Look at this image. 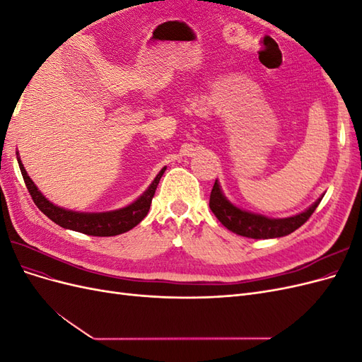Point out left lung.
<instances>
[{
    "label": "left lung",
    "instance_id": "obj_1",
    "mask_svg": "<svg viewBox=\"0 0 362 362\" xmlns=\"http://www.w3.org/2000/svg\"><path fill=\"white\" fill-rule=\"evenodd\" d=\"M323 198V196H322ZM322 198L317 199L308 210H305L300 214H296L286 218H272L255 213H249L242 210V208L235 206L229 202L225 194L221 190L217 180L213 185V190L210 194V208L214 216L218 218L225 228L233 231L238 235H243L247 238H276L288 235L296 231L299 226H302L311 214L319 206Z\"/></svg>",
    "mask_w": 362,
    "mask_h": 362
}]
</instances>
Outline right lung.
Wrapping results in <instances>:
<instances>
[{
	"label": "right lung",
	"instance_id": "1",
	"mask_svg": "<svg viewBox=\"0 0 362 362\" xmlns=\"http://www.w3.org/2000/svg\"><path fill=\"white\" fill-rule=\"evenodd\" d=\"M18 163H19L21 173H23L24 182L27 185V190L31 194V199L35 201V204L43 214L49 217L54 223H57L62 228L72 229V231L83 233L87 235H95V237L119 235L129 231V229H133L136 225H139L141 221H144L145 216L149 211V206H151L152 198H154L156 194L160 178L163 177L164 170H166V168H163L156 177V180L152 181V184L148 187V190L133 204H129L124 208H119V210H115V211H107V213H78V211L64 210V208H60L57 205H54L52 202H49L45 196L39 192L36 184L31 181L19 157H18Z\"/></svg>",
	"mask_w": 362,
	"mask_h": 362
}]
</instances>
